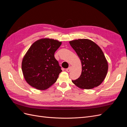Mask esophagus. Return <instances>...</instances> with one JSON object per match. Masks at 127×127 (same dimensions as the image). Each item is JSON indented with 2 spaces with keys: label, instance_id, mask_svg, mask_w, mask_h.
<instances>
[{
  "label": "esophagus",
  "instance_id": "1",
  "mask_svg": "<svg viewBox=\"0 0 127 127\" xmlns=\"http://www.w3.org/2000/svg\"><path fill=\"white\" fill-rule=\"evenodd\" d=\"M71 69H72V67H71V66L69 67L68 68L66 69V71H67V72H70V71H71Z\"/></svg>",
  "mask_w": 127,
  "mask_h": 127
}]
</instances>
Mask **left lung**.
Masks as SVG:
<instances>
[{
  "label": "left lung",
  "instance_id": "1",
  "mask_svg": "<svg viewBox=\"0 0 127 127\" xmlns=\"http://www.w3.org/2000/svg\"><path fill=\"white\" fill-rule=\"evenodd\" d=\"M81 61V75L72 80L82 89L90 90L99 86L104 80L108 70V64L99 46L88 39H78L69 42Z\"/></svg>",
  "mask_w": 127,
  "mask_h": 127
}]
</instances>
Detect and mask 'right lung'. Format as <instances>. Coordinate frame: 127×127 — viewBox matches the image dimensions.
<instances>
[{"instance_id": "add662e5", "label": "right lung", "mask_w": 127, "mask_h": 127, "mask_svg": "<svg viewBox=\"0 0 127 127\" xmlns=\"http://www.w3.org/2000/svg\"><path fill=\"white\" fill-rule=\"evenodd\" d=\"M61 44V42L44 38L31 46L22 63L23 74L30 85L44 90L57 81L62 70L54 55Z\"/></svg>"}]
</instances>
